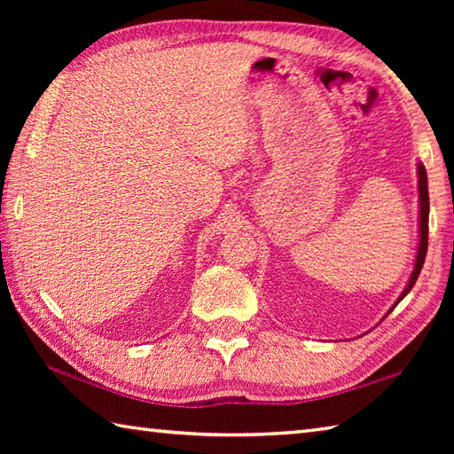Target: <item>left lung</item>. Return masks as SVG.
<instances>
[{"mask_svg":"<svg viewBox=\"0 0 454 454\" xmlns=\"http://www.w3.org/2000/svg\"><path fill=\"white\" fill-rule=\"evenodd\" d=\"M418 191H419V244H418V254H416V263H413V271L408 278V285L403 288L402 294L398 296V301L394 302V306L387 312V316L398 306V302L406 296L411 286L416 285L418 277L421 273L423 262H426V254H427V234H429V191H427V171L423 168V163H418ZM384 316V317H387Z\"/></svg>","mask_w":454,"mask_h":454,"instance_id":"1","label":"left lung"}]
</instances>
